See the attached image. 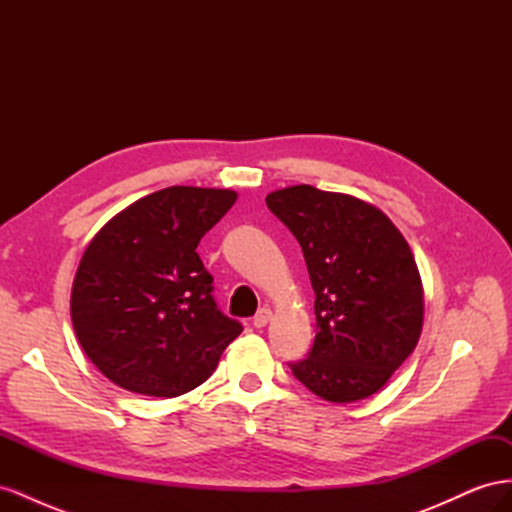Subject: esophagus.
Segmentation results:
<instances>
[{
	"mask_svg": "<svg viewBox=\"0 0 512 512\" xmlns=\"http://www.w3.org/2000/svg\"><path fill=\"white\" fill-rule=\"evenodd\" d=\"M269 320H271V309L269 307H262V309H258V314L254 316L252 324H254L256 329H262V327H267Z\"/></svg>",
	"mask_w": 512,
	"mask_h": 512,
	"instance_id": "esophagus-1",
	"label": "esophagus"
}]
</instances>
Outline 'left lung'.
Listing matches in <instances>:
<instances>
[{
    "instance_id": "8db88e82",
    "label": "left lung",
    "mask_w": 512,
    "mask_h": 512,
    "mask_svg": "<svg viewBox=\"0 0 512 512\" xmlns=\"http://www.w3.org/2000/svg\"><path fill=\"white\" fill-rule=\"evenodd\" d=\"M267 207L297 237L316 294V339L290 363L314 395L350 404L378 393L416 348L423 284L404 235L363 200L290 185Z\"/></svg>"
}]
</instances>
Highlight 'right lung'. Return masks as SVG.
<instances>
[{
  "label": "right lung",
  "instance_id": "right-lung-1",
  "mask_svg": "<svg viewBox=\"0 0 512 512\" xmlns=\"http://www.w3.org/2000/svg\"><path fill=\"white\" fill-rule=\"evenodd\" d=\"M235 200L232 190L173 185L117 213L87 245L70 297L74 333L121 389L188 393L243 331L218 309L196 252Z\"/></svg>",
  "mask_w": 512,
  "mask_h": 512
}]
</instances>
